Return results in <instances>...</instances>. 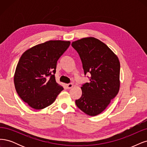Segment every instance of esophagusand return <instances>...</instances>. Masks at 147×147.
Returning <instances> with one entry per match:
<instances>
[{"mask_svg": "<svg viewBox=\"0 0 147 147\" xmlns=\"http://www.w3.org/2000/svg\"><path fill=\"white\" fill-rule=\"evenodd\" d=\"M66 86H67V88L68 89H70V88H71L73 87V84H68L66 85Z\"/></svg>", "mask_w": 147, "mask_h": 147, "instance_id": "esophagus-1", "label": "esophagus"}]
</instances>
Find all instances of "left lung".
<instances>
[{
    "label": "left lung",
    "instance_id": "1",
    "mask_svg": "<svg viewBox=\"0 0 147 147\" xmlns=\"http://www.w3.org/2000/svg\"><path fill=\"white\" fill-rule=\"evenodd\" d=\"M72 46L79 54L85 74H91L90 82L81 87L82 96L76 104L86 114L96 116L106 109L119 92V59L106 44L94 37L73 41Z\"/></svg>",
    "mask_w": 147,
    "mask_h": 147
}]
</instances>
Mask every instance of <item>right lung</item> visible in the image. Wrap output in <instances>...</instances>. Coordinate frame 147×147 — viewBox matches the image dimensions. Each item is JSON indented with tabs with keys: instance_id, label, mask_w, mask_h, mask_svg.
<instances>
[{
	"instance_id": "add662e5",
	"label": "right lung",
	"mask_w": 147,
	"mask_h": 147,
	"mask_svg": "<svg viewBox=\"0 0 147 147\" xmlns=\"http://www.w3.org/2000/svg\"><path fill=\"white\" fill-rule=\"evenodd\" d=\"M70 44L69 41L50 40L32 47L21 55L14 84L18 95L32 108L40 110L50 106L63 90L56 82L55 73L57 60Z\"/></svg>"
}]
</instances>
